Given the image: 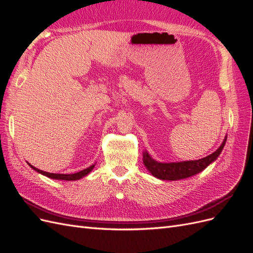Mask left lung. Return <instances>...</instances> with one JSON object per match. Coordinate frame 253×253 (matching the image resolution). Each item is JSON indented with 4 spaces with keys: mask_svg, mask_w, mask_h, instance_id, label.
<instances>
[{
    "mask_svg": "<svg viewBox=\"0 0 253 253\" xmlns=\"http://www.w3.org/2000/svg\"><path fill=\"white\" fill-rule=\"evenodd\" d=\"M227 137L221 143L220 147L209 156L198 160H190V162L182 163H171V164H163L157 163L156 160L152 159L147 152L143 153V164L149 172L154 175L155 177L163 180H178L188 178L190 176H193L197 173L202 172L208 167L212 162L215 160L220 154L221 150L224 149Z\"/></svg>",
    "mask_w": 253,
    "mask_h": 253,
    "instance_id": "1",
    "label": "left lung"
}]
</instances>
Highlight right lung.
Returning <instances> with one entry per match:
<instances>
[{
    "label": "right lung",
    "mask_w": 253,
    "mask_h": 253,
    "mask_svg": "<svg viewBox=\"0 0 253 253\" xmlns=\"http://www.w3.org/2000/svg\"><path fill=\"white\" fill-rule=\"evenodd\" d=\"M30 166V168L32 169L36 170L37 172H39L45 176H47V177L49 178H52V179H62V180H77V179H80L82 177H84V176L87 175L91 170L94 169L95 165L90 166L89 168H87V169H84L80 172H77V173H74V174H55V173H48V172H44V171H41L39 169H37V168H35L34 166H32L30 164H28Z\"/></svg>",
    "instance_id": "add662e5"
}]
</instances>
